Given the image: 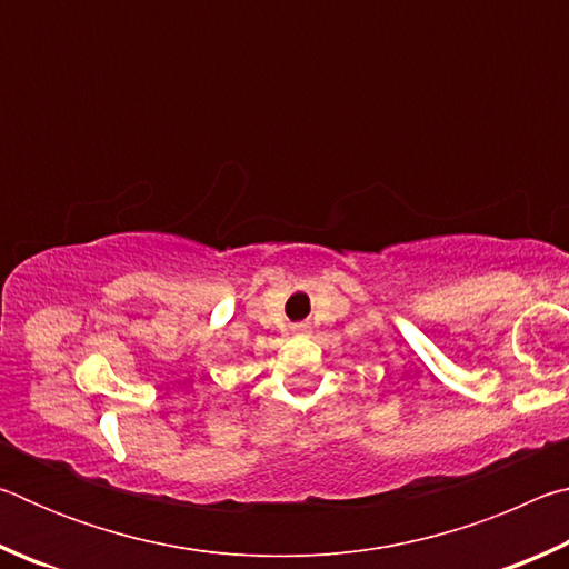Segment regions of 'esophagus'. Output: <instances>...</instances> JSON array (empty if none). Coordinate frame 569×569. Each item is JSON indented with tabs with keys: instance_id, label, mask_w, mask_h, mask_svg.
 <instances>
[{
	"instance_id": "obj_1",
	"label": "esophagus",
	"mask_w": 569,
	"mask_h": 569,
	"mask_svg": "<svg viewBox=\"0 0 569 569\" xmlns=\"http://www.w3.org/2000/svg\"><path fill=\"white\" fill-rule=\"evenodd\" d=\"M293 331H296V333H301V331H306V323H296V326H293Z\"/></svg>"
}]
</instances>
